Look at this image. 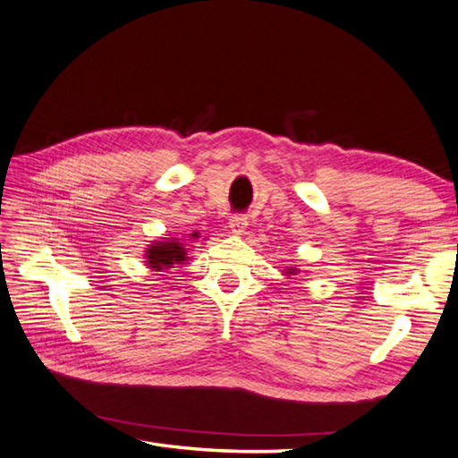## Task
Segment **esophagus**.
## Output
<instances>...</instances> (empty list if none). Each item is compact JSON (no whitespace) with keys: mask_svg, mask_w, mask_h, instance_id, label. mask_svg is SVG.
Listing matches in <instances>:
<instances>
[{"mask_svg":"<svg viewBox=\"0 0 458 458\" xmlns=\"http://www.w3.org/2000/svg\"><path fill=\"white\" fill-rule=\"evenodd\" d=\"M246 226H248V218L242 214H234L228 222V228H230L232 234H244Z\"/></svg>","mask_w":458,"mask_h":458,"instance_id":"obj_1","label":"esophagus"}]
</instances>
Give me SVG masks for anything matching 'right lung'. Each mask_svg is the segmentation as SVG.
Masks as SVG:
<instances>
[{
  "label": "right lung",
  "mask_w": 458,
  "mask_h": 458,
  "mask_svg": "<svg viewBox=\"0 0 458 458\" xmlns=\"http://www.w3.org/2000/svg\"><path fill=\"white\" fill-rule=\"evenodd\" d=\"M146 260H148L149 268H154L156 272H164L165 268H174V264H182L186 260L184 244H180L178 240L156 242L148 248Z\"/></svg>",
  "instance_id": "add662e5"
}]
</instances>
